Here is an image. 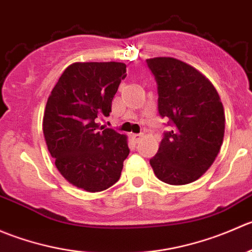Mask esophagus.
I'll return each instance as SVG.
<instances>
[{"label":"esophagus","mask_w":252,"mask_h":252,"mask_svg":"<svg viewBox=\"0 0 252 252\" xmlns=\"http://www.w3.org/2000/svg\"><path fill=\"white\" fill-rule=\"evenodd\" d=\"M142 138V134H131V139L134 142V143H138Z\"/></svg>","instance_id":"esophagus-1"}]
</instances>
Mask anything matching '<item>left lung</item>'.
Segmentation results:
<instances>
[{"mask_svg": "<svg viewBox=\"0 0 252 252\" xmlns=\"http://www.w3.org/2000/svg\"><path fill=\"white\" fill-rule=\"evenodd\" d=\"M147 63L158 83L159 114L173 125L149 163L163 183H193L211 168L223 143L220 96L210 79L186 62L163 56Z\"/></svg>", "mask_w": 252, "mask_h": 252, "instance_id": "8db88e82", "label": "left lung"}]
</instances>
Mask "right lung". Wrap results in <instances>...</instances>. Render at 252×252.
<instances>
[{"label": "right lung", "mask_w": 252, "mask_h": 252, "mask_svg": "<svg viewBox=\"0 0 252 252\" xmlns=\"http://www.w3.org/2000/svg\"><path fill=\"white\" fill-rule=\"evenodd\" d=\"M123 62H74L52 88L42 119L47 149L62 176L87 192H100L120 179L129 153L127 136L100 131L125 79Z\"/></svg>", "instance_id": "add662e5"}]
</instances>
